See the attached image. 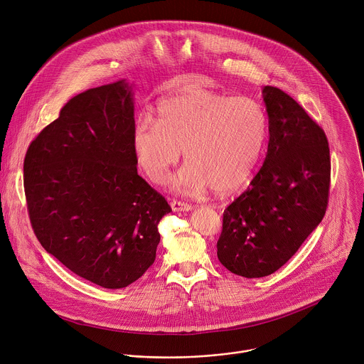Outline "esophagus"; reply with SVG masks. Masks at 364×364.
Masks as SVG:
<instances>
[{"instance_id":"1","label":"esophagus","mask_w":364,"mask_h":364,"mask_svg":"<svg viewBox=\"0 0 364 364\" xmlns=\"http://www.w3.org/2000/svg\"><path fill=\"white\" fill-rule=\"evenodd\" d=\"M170 206H171V209H173L174 212H184V210H191V209H193V206H191L190 203L176 201V200H173V201L170 202Z\"/></svg>"}]
</instances>
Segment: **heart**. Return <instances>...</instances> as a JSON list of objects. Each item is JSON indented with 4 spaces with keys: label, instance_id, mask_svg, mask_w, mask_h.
Listing matches in <instances>:
<instances>
[{
    "label": "heart",
    "instance_id": "1",
    "mask_svg": "<svg viewBox=\"0 0 364 364\" xmlns=\"http://www.w3.org/2000/svg\"><path fill=\"white\" fill-rule=\"evenodd\" d=\"M267 132V114L258 102L191 86L163 100L158 122L149 116L136 120L132 149L155 184L168 180L183 151L187 164L174 178L177 190L230 193L251 174Z\"/></svg>",
    "mask_w": 364,
    "mask_h": 364
}]
</instances>
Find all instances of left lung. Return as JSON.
I'll use <instances>...</instances> for the list:
<instances>
[{"label": "left lung", "instance_id": "8db88e82", "mask_svg": "<svg viewBox=\"0 0 364 364\" xmlns=\"http://www.w3.org/2000/svg\"><path fill=\"white\" fill-rule=\"evenodd\" d=\"M269 141L250 187L223 212L218 258L230 272L262 278L284 265L323 220L331 159L323 128L287 93L262 90Z\"/></svg>", "mask_w": 364, "mask_h": 364}]
</instances>
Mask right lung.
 I'll return each instance as SVG.
<instances>
[{
    "label": "right lung",
    "instance_id": "right-lung-1",
    "mask_svg": "<svg viewBox=\"0 0 364 364\" xmlns=\"http://www.w3.org/2000/svg\"><path fill=\"white\" fill-rule=\"evenodd\" d=\"M132 87L74 96L28 148L23 187L43 248L89 282L122 289L156 258L170 205L136 171Z\"/></svg>",
    "mask_w": 364,
    "mask_h": 364
}]
</instances>
